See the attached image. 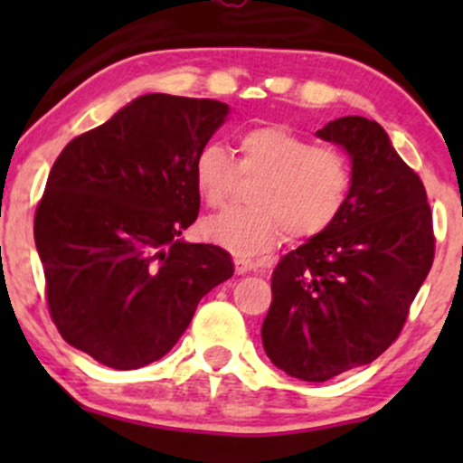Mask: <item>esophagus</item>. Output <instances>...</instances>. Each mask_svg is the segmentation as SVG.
I'll use <instances>...</instances> for the list:
<instances>
[{"mask_svg": "<svg viewBox=\"0 0 463 463\" xmlns=\"http://www.w3.org/2000/svg\"><path fill=\"white\" fill-rule=\"evenodd\" d=\"M232 263H235V272L239 276L250 274V272H254V269H257V265H254L252 261H248V259H235Z\"/></svg>", "mask_w": 463, "mask_h": 463, "instance_id": "34e87169", "label": "esophagus"}]
</instances>
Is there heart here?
<instances>
[{
	"instance_id": "1",
	"label": "heart",
	"mask_w": 463,
	"mask_h": 463,
	"mask_svg": "<svg viewBox=\"0 0 463 463\" xmlns=\"http://www.w3.org/2000/svg\"><path fill=\"white\" fill-rule=\"evenodd\" d=\"M239 178L250 187L248 209H228L202 222L206 241L254 257L285 241L324 235L346 209L353 167L337 147L316 146L283 124L250 126L237 139V158L209 143L194 161V187L211 209L235 194Z\"/></svg>"
}]
</instances>
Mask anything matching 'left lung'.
<instances>
[{
	"label": "left lung",
	"instance_id": "8db88e82",
	"mask_svg": "<svg viewBox=\"0 0 463 463\" xmlns=\"http://www.w3.org/2000/svg\"><path fill=\"white\" fill-rule=\"evenodd\" d=\"M317 137L353 156V191L324 235L276 265L261 326L276 368L311 383L372 364L396 342L435 257L427 191L385 130L350 115Z\"/></svg>",
	"mask_w": 463,
	"mask_h": 463
}]
</instances>
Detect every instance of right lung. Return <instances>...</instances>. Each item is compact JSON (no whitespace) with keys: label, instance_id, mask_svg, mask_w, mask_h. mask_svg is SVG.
Wrapping results in <instances>:
<instances>
[{"label":"right lung","instance_id":"1","mask_svg":"<svg viewBox=\"0 0 463 463\" xmlns=\"http://www.w3.org/2000/svg\"><path fill=\"white\" fill-rule=\"evenodd\" d=\"M217 99L150 93L65 146L36 206L34 241L52 322L115 370L161 359L231 254L180 241L200 195L194 161L224 124Z\"/></svg>","mask_w":463,"mask_h":463}]
</instances>
